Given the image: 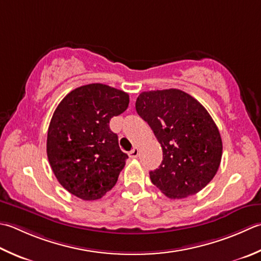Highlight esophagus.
<instances>
[{"mask_svg":"<svg viewBox=\"0 0 261 261\" xmlns=\"http://www.w3.org/2000/svg\"><path fill=\"white\" fill-rule=\"evenodd\" d=\"M129 156L131 158H137L138 156H139V149H138L137 147H135L134 149H132L130 152H129Z\"/></svg>","mask_w":261,"mask_h":261,"instance_id":"1","label":"esophagus"}]
</instances>
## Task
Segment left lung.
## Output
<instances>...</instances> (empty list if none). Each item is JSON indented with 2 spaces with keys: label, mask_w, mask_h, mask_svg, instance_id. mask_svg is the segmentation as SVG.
<instances>
[{
  "label": "left lung",
  "mask_w": 261,
  "mask_h": 261,
  "mask_svg": "<svg viewBox=\"0 0 261 261\" xmlns=\"http://www.w3.org/2000/svg\"><path fill=\"white\" fill-rule=\"evenodd\" d=\"M136 110L163 149L162 164L149 172L152 185L171 199L202 190L217 173L223 152L218 127L205 107L171 88L141 93Z\"/></svg>",
  "instance_id": "1"
}]
</instances>
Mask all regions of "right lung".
<instances>
[{
  "label": "right lung",
  "instance_id": "right-lung-1",
  "mask_svg": "<svg viewBox=\"0 0 261 261\" xmlns=\"http://www.w3.org/2000/svg\"><path fill=\"white\" fill-rule=\"evenodd\" d=\"M129 106V95L103 84L70 91L47 132L48 162L60 185L83 200H97L115 186L127 155L110 120Z\"/></svg>",
  "mask_w": 261,
  "mask_h": 261
}]
</instances>
